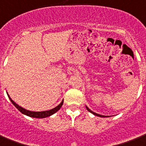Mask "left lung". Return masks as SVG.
Here are the masks:
<instances>
[{"label": "left lung", "mask_w": 146, "mask_h": 146, "mask_svg": "<svg viewBox=\"0 0 146 146\" xmlns=\"http://www.w3.org/2000/svg\"><path fill=\"white\" fill-rule=\"evenodd\" d=\"M86 110H87L88 111H89V112H90V113H93V115H96V116H99V117H109V116H106V115H100V114H98V113H94V112H93V111H92V110H90V109H89V108H88L87 106H86Z\"/></svg>", "instance_id": "left-lung-1"}]
</instances>
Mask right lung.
<instances>
[{
	"label": "right lung",
	"instance_id": "add662e5",
	"mask_svg": "<svg viewBox=\"0 0 146 146\" xmlns=\"http://www.w3.org/2000/svg\"><path fill=\"white\" fill-rule=\"evenodd\" d=\"M7 96H8V98L10 99V100H11V103H13V105H14L21 113H23L24 115H27V116H30V117L32 118H40V119H43V118H46L48 117V116H50V115H52L55 113H56V112L60 109L63 103V100H62V102H61L57 106H56L55 108H53L52 110H46V111H41V112H33V111H30V110H26V109H24V108L20 106L18 104H17V103L14 102V100H12V99H11V98L10 97V96L8 95V93H7Z\"/></svg>",
	"mask_w": 146,
	"mask_h": 146
}]
</instances>
